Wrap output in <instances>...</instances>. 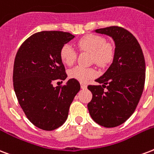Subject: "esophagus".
<instances>
[{
  "instance_id": "34e87169",
  "label": "esophagus",
  "mask_w": 154,
  "mask_h": 154,
  "mask_svg": "<svg viewBox=\"0 0 154 154\" xmlns=\"http://www.w3.org/2000/svg\"><path fill=\"white\" fill-rule=\"evenodd\" d=\"M81 87H82V89H86L87 88V85L85 83L81 82Z\"/></svg>"
}]
</instances>
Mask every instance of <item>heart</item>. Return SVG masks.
<instances>
[{"instance_id": "obj_1", "label": "heart", "mask_w": 154, "mask_h": 154, "mask_svg": "<svg viewBox=\"0 0 154 154\" xmlns=\"http://www.w3.org/2000/svg\"><path fill=\"white\" fill-rule=\"evenodd\" d=\"M76 47L80 52L90 54L91 62L99 67H106L111 64L115 56V47L112 43L106 42L103 36L87 35L76 42ZM60 56L62 62L68 66L74 64L77 60V51L71 46L65 44L61 48ZM97 71L93 68L75 67L69 72V77L79 82H87L97 76Z\"/></svg>"}]
</instances>
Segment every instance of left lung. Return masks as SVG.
<instances>
[{
    "label": "left lung",
    "instance_id": "obj_1",
    "mask_svg": "<svg viewBox=\"0 0 154 154\" xmlns=\"http://www.w3.org/2000/svg\"><path fill=\"white\" fill-rule=\"evenodd\" d=\"M95 32L111 36L116 49L111 66L95 80L103 85H88L93 94L88 110L98 124L115 128L124 124L138 105L145 86V57L137 38L126 29L112 26Z\"/></svg>",
    "mask_w": 154,
    "mask_h": 154
}]
</instances>
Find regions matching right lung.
I'll use <instances>...</instances> for the list:
<instances>
[{
  "label": "right lung",
  "mask_w": 154,
  "mask_h": 154,
  "mask_svg": "<svg viewBox=\"0 0 154 154\" xmlns=\"http://www.w3.org/2000/svg\"><path fill=\"white\" fill-rule=\"evenodd\" d=\"M73 38L70 33L57 30L35 33L15 56L13 82L17 101L27 119L45 131L58 128L66 121L69 106L81 89L72 78L65 85L53 86L56 81L66 79L60 51Z\"/></svg>",
  "instance_id": "1"
}]
</instances>
